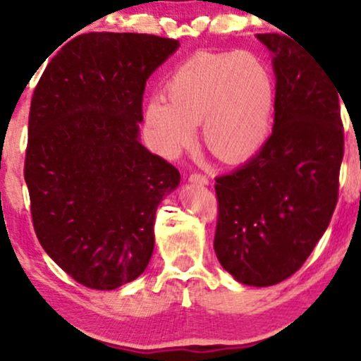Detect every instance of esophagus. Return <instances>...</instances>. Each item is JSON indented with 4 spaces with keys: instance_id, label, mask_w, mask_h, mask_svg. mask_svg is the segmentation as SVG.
Returning <instances> with one entry per match:
<instances>
[{
    "instance_id": "34e87169",
    "label": "esophagus",
    "mask_w": 361,
    "mask_h": 361,
    "mask_svg": "<svg viewBox=\"0 0 361 361\" xmlns=\"http://www.w3.org/2000/svg\"><path fill=\"white\" fill-rule=\"evenodd\" d=\"M188 180H190L193 185H200V186L208 185V178L204 176V175H200V173H191Z\"/></svg>"
}]
</instances>
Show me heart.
I'll list each match as a JSON object with an SVG mask.
<instances>
[{
    "instance_id": "obj_1",
    "label": "heart",
    "mask_w": 361,
    "mask_h": 361,
    "mask_svg": "<svg viewBox=\"0 0 361 361\" xmlns=\"http://www.w3.org/2000/svg\"><path fill=\"white\" fill-rule=\"evenodd\" d=\"M275 91L270 68L257 54L202 51L173 71L166 99L149 102L147 121L171 154L188 147L202 121L208 152L225 163H241L270 136Z\"/></svg>"
}]
</instances>
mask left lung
I'll return each mask as SVG.
<instances>
[{"mask_svg": "<svg viewBox=\"0 0 361 361\" xmlns=\"http://www.w3.org/2000/svg\"><path fill=\"white\" fill-rule=\"evenodd\" d=\"M273 54L275 125L262 149L216 176L214 253L236 281L271 286L307 262L338 202V86L295 38L257 35Z\"/></svg>", "mask_w": 361, "mask_h": 361, "instance_id": "left-lung-1", "label": "left lung"}]
</instances>
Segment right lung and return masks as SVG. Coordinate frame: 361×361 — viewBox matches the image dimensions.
Masks as SVG:
<instances>
[{"label":"right lung","instance_id":"1","mask_svg":"<svg viewBox=\"0 0 361 361\" xmlns=\"http://www.w3.org/2000/svg\"><path fill=\"white\" fill-rule=\"evenodd\" d=\"M180 43L138 33L76 36L31 98L25 181L41 246L73 280L115 290L154 246L158 204L180 171L140 143L147 80Z\"/></svg>","mask_w":361,"mask_h":361}]
</instances>
